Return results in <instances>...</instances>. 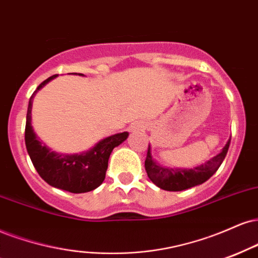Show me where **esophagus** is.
Listing matches in <instances>:
<instances>
[{
  "label": "esophagus",
  "instance_id": "34e87169",
  "mask_svg": "<svg viewBox=\"0 0 258 258\" xmlns=\"http://www.w3.org/2000/svg\"><path fill=\"white\" fill-rule=\"evenodd\" d=\"M144 128V127H143V125L141 122H136V123H133L132 126H130V132H136V131H142V130Z\"/></svg>",
  "mask_w": 258,
  "mask_h": 258
}]
</instances>
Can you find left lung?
<instances>
[{
  "label": "left lung",
  "mask_w": 258,
  "mask_h": 258,
  "mask_svg": "<svg viewBox=\"0 0 258 258\" xmlns=\"http://www.w3.org/2000/svg\"><path fill=\"white\" fill-rule=\"evenodd\" d=\"M231 138L226 143L222 150L201 166L194 168H170V167L161 166L155 161L153 156L151 147L149 144L147 160H145V170H147L149 179L154 182L157 187L166 191H182L194 186L201 185L206 182L212 176L227 155Z\"/></svg>",
  "instance_id": "left-lung-1"
}]
</instances>
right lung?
Listing matches in <instances>:
<instances>
[{
  "label": "right lung",
  "instance_id": "right-lung-1",
  "mask_svg": "<svg viewBox=\"0 0 258 258\" xmlns=\"http://www.w3.org/2000/svg\"><path fill=\"white\" fill-rule=\"evenodd\" d=\"M77 74V73H76ZM78 76H84L78 73ZM57 74L49 77L33 92L29 101L25 127V144L27 153L38 174L52 187L60 188L72 194H84L97 188L103 182L108 168V160L113 149L125 142L128 133H116L102 139L89 149L79 154H60L52 151L37 137L32 127V102L35 95Z\"/></svg>",
  "mask_w": 258,
  "mask_h": 258
}]
</instances>
